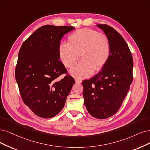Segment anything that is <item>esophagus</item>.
Listing matches in <instances>:
<instances>
[{
    "mask_svg": "<svg viewBox=\"0 0 150 150\" xmlns=\"http://www.w3.org/2000/svg\"><path fill=\"white\" fill-rule=\"evenodd\" d=\"M75 82L76 83H81V80H79V79H75Z\"/></svg>",
    "mask_w": 150,
    "mask_h": 150,
    "instance_id": "34e87169",
    "label": "esophagus"
}]
</instances>
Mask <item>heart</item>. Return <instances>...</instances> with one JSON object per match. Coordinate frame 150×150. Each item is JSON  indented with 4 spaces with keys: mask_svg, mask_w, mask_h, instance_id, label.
Instances as JSON below:
<instances>
[{
    "mask_svg": "<svg viewBox=\"0 0 150 150\" xmlns=\"http://www.w3.org/2000/svg\"><path fill=\"white\" fill-rule=\"evenodd\" d=\"M69 42L59 46V57L67 68L77 62L80 54L82 60L71 69L70 74L77 79L90 76L96 70L103 69L108 62L110 48L108 38L90 28L77 30L69 36Z\"/></svg>",
    "mask_w": 150,
    "mask_h": 150,
    "instance_id": "b5f03b06",
    "label": "heart"
}]
</instances>
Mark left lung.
I'll list each match as a JSON object with an SVG mask.
<instances>
[{"mask_svg":"<svg viewBox=\"0 0 150 150\" xmlns=\"http://www.w3.org/2000/svg\"><path fill=\"white\" fill-rule=\"evenodd\" d=\"M96 26L108 38L110 57L101 71L82 85L88 112L104 119L117 112L126 97L133 80L134 61L128 45L117 31L107 25Z\"/></svg>","mask_w":150,"mask_h":150,"instance_id":"obj_1","label":"left lung"}]
</instances>
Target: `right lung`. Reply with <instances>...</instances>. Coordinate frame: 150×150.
Segmentation results:
<instances>
[{
    "label": "right lung",
    "mask_w": 150,
    "mask_h": 150,
    "mask_svg": "<svg viewBox=\"0 0 150 150\" xmlns=\"http://www.w3.org/2000/svg\"><path fill=\"white\" fill-rule=\"evenodd\" d=\"M73 26L44 25L22 44L15 69V79L22 100L35 114L51 118L64 108L75 84L60 61L59 46Z\"/></svg>",
    "instance_id": "1"
}]
</instances>
